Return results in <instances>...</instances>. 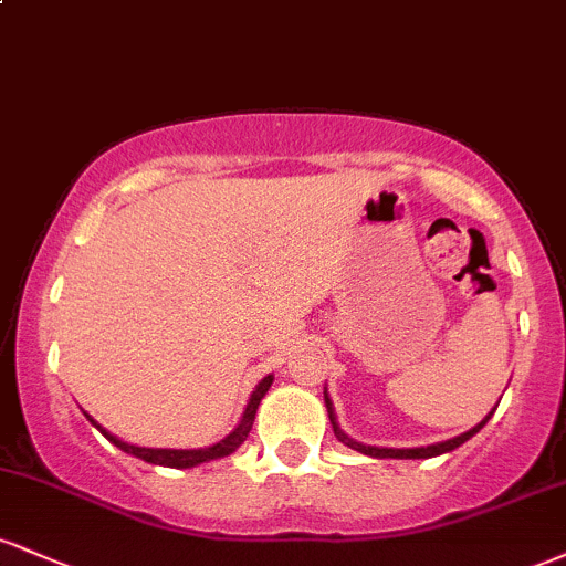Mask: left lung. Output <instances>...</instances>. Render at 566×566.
Returning a JSON list of instances; mask_svg holds the SVG:
<instances>
[{
    "mask_svg": "<svg viewBox=\"0 0 566 566\" xmlns=\"http://www.w3.org/2000/svg\"><path fill=\"white\" fill-rule=\"evenodd\" d=\"M324 405H327V412H329V423H333V431H335V437L343 441V444L346 447H350V450H356V452H365V454H369V458H437V454H441V452H452L454 447H460L463 444V441H469L473 433H479L484 428V423L486 420L492 418V412H495V409H492L490 415H486V418L482 420V423L479 426H473L471 431H465V433H460V437H454V439H447V441H439V444H428V447H415V450H380V447H367V444H361V441H354L350 437H346V433L340 431V428H337V423H335V415H333V401H329V396L324 394Z\"/></svg>",
    "mask_w": 566,
    "mask_h": 566,
    "instance_id": "left-lung-1",
    "label": "left lung"
}]
</instances>
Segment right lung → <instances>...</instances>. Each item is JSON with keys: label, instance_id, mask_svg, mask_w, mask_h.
Masks as SVG:
<instances>
[{"label": "right lung", "instance_id": "obj_1", "mask_svg": "<svg viewBox=\"0 0 566 566\" xmlns=\"http://www.w3.org/2000/svg\"><path fill=\"white\" fill-rule=\"evenodd\" d=\"M271 382H274V378H271V375H269V378H263L261 382H258V388L250 396V405H247L244 415H242V423L233 428V431L223 441H218V444H212V447H205V450H148V447H135V444H127V441H119L116 437H112V433H108V431H103V428L97 426L95 420H93V426L103 433V437L112 441V444L119 447L122 452L135 454V458L146 460V463L167 465V469H191V465L207 463V460L226 458V454H231L239 444H242V441L247 439V433H250L252 420H255L258 405H261V399L265 396V391H269V388H271Z\"/></svg>", "mask_w": 566, "mask_h": 566}]
</instances>
